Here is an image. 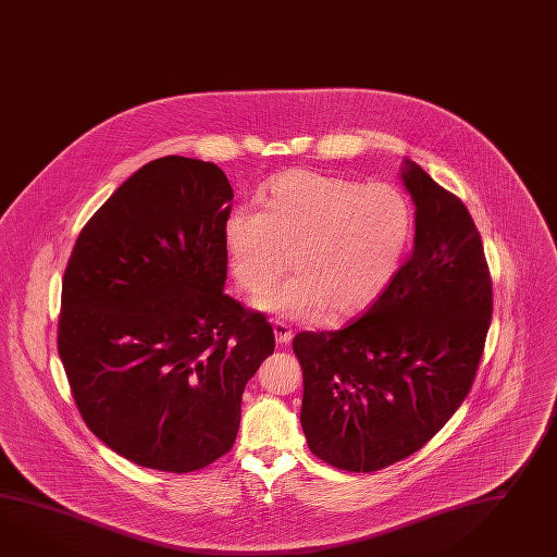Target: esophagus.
Returning <instances> with one entry per match:
<instances>
[{
    "mask_svg": "<svg viewBox=\"0 0 557 557\" xmlns=\"http://www.w3.org/2000/svg\"><path fill=\"white\" fill-rule=\"evenodd\" d=\"M273 334H275V342L280 344V346H287L292 338H294V332H292V327L284 324V322H275L273 324Z\"/></svg>",
    "mask_w": 557,
    "mask_h": 557,
    "instance_id": "34e87169",
    "label": "esophagus"
}]
</instances>
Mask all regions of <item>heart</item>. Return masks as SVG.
<instances>
[{
    "instance_id": "obj_1",
    "label": "heart",
    "mask_w": 557,
    "mask_h": 557,
    "mask_svg": "<svg viewBox=\"0 0 557 557\" xmlns=\"http://www.w3.org/2000/svg\"><path fill=\"white\" fill-rule=\"evenodd\" d=\"M261 207H235L223 242L237 285L259 294L289 268L296 275L256 299L263 312L308 320L367 310L400 272L414 233V209L394 183H360L313 171H287L259 195Z\"/></svg>"
}]
</instances>
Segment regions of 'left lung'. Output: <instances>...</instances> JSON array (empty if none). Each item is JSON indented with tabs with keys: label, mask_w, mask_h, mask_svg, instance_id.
<instances>
[{
	"label": "left lung",
	"mask_w": 557,
	"mask_h": 557,
	"mask_svg": "<svg viewBox=\"0 0 557 557\" xmlns=\"http://www.w3.org/2000/svg\"><path fill=\"white\" fill-rule=\"evenodd\" d=\"M414 203V245L393 284L336 332H301V429L315 457L379 471L424 447L475 380L493 292L467 207L421 166L403 161Z\"/></svg>",
	"instance_id": "8db88e82"
}]
</instances>
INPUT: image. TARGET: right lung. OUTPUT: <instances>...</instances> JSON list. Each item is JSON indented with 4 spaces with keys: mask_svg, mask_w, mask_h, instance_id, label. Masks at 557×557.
Wrapping results in <instances>:
<instances>
[{
    "mask_svg": "<svg viewBox=\"0 0 557 557\" xmlns=\"http://www.w3.org/2000/svg\"><path fill=\"white\" fill-rule=\"evenodd\" d=\"M233 189L215 163L140 166L84 225L58 354L88 429L140 467L190 473L235 443L273 327L223 287Z\"/></svg>",
    "mask_w": 557,
    "mask_h": 557,
    "instance_id": "right-lung-1",
    "label": "right lung"
}]
</instances>
